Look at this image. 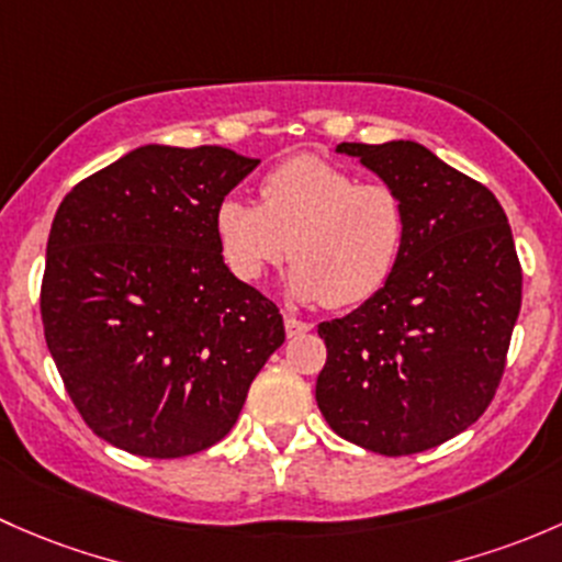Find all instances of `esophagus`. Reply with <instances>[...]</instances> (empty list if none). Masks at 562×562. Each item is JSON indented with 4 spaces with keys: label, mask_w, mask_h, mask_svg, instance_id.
Returning a JSON list of instances; mask_svg holds the SVG:
<instances>
[{
    "label": "esophagus",
    "mask_w": 562,
    "mask_h": 562,
    "mask_svg": "<svg viewBox=\"0 0 562 562\" xmlns=\"http://www.w3.org/2000/svg\"><path fill=\"white\" fill-rule=\"evenodd\" d=\"M283 327H286V335H289V338H294V335L308 333L311 324H308V322H303V319H297V316H292V314H283Z\"/></svg>",
    "instance_id": "1"
}]
</instances>
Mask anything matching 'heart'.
<instances>
[{
    "mask_svg": "<svg viewBox=\"0 0 562 562\" xmlns=\"http://www.w3.org/2000/svg\"><path fill=\"white\" fill-rule=\"evenodd\" d=\"M259 196L262 205L227 196L213 216L218 251L235 279L262 281L289 257L294 297L349 308L395 273L408 216L390 183L360 181L319 156H294L262 178Z\"/></svg>",
    "mask_w": 562,
    "mask_h": 562,
    "instance_id": "obj_1",
    "label": "heart"
}]
</instances>
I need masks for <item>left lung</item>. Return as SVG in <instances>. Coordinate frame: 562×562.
I'll return each mask as SVG.
<instances>
[{"label":"left lung","instance_id":"8db88e82","mask_svg":"<svg viewBox=\"0 0 562 562\" xmlns=\"http://www.w3.org/2000/svg\"><path fill=\"white\" fill-rule=\"evenodd\" d=\"M395 187L406 246L390 281L344 319L322 322L316 403L346 441L416 454L468 430L493 401L522 303L512 227L487 187L414 140L340 143Z\"/></svg>","mask_w":562,"mask_h":562}]
</instances>
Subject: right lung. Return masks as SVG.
I'll list each match as a JSON object with an SVG mask.
<instances>
[{
  "mask_svg": "<svg viewBox=\"0 0 562 562\" xmlns=\"http://www.w3.org/2000/svg\"><path fill=\"white\" fill-rule=\"evenodd\" d=\"M259 165L222 146H140L61 200L48 235L45 344L86 425L170 460L222 441L283 344V319L229 273L216 205Z\"/></svg>",
  "mask_w": 562,
  "mask_h": 562,
  "instance_id": "1",
  "label": "right lung"
}]
</instances>
